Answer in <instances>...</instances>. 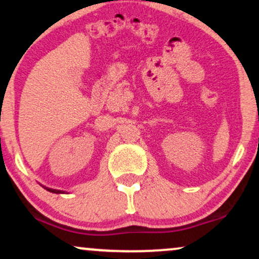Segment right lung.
Listing matches in <instances>:
<instances>
[{"label": "right lung", "instance_id": "obj_1", "mask_svg": "<svg viewBox=\"0 0 259 259\" xmlns=\"http://www.w3.org/2000/svg\"><path fill=\"white\" fill-rule=\"evenodd\" d=\"M42 186V185H41ZM44 189H47L48 191L50 192H54V194H64V191H62V190H55V189H50V188H47V186H42Z\"/></svg>", "mask_w": 259, "mask_h": 259}]
</instances>
